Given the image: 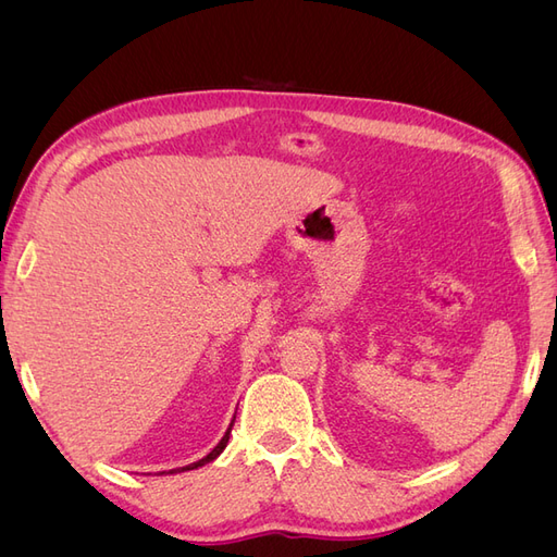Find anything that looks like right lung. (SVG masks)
I'll list each match as a JSON object with an SVG mask.
<instances>
[{
  "label": "right lung",
  "mask_w": 557,
  "mask_h": 557,
  "mask_svg": "<svg viewBox=\"0 0 557 557\" xmlns=\"http://www.w3.org/2000/svg\"><path fill=\"white\" fill-rule=\"evenodd\" d=\"M237 418V416H234ZM234 418H232V423H230V428H227V432L223 434V440L218 442V446L209 453V455H205V458L201 460H197V462H193V465H185V467H176V469H170V471H160V474H181V471H190V469H197V467H205L207 462H213L218 455H221L223 450H225V446H227V442H230V432H232V425H234Z\"/></svg>",
  "instance_id": "1"
}]
</instances>
